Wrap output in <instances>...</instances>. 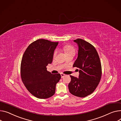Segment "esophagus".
<instances>
[{
    "instance_id": "34e87169",
    "label": "esophagus",
    "mask_w": 121,
    "mask_h": 121,
    "mask_svg": "<svg viewBox=\"0 0 121 121\" xmlns=\"http://www.w3.org/2000/svg\"><path fill=\"white\" fill-rule=\"evenodd\" d=\"M61 78H63L64 76H66V75L63 74V73H61Z\"/></svg>"
}]
</instances>
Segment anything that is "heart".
<instances>
[{"label": "heart", "mask_w": 121, "mask_h": 121, "mask_svg": "<svg viewBox=\"0 0 121 121\" xmlns=\"http://www.w3.org/2000/svg\"><path fill=\"white\" fill-rule=\"evenodd\" d=\"M63 49L64 52H65L66 54H70V53H75V50L74 48L70 45H65L63 47ZM56 53H57V51L55 50L53 53V56H55Z\"/></svg>", "instance_id": "heart-1"}]
</instances>
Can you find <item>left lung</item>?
<instances>
[{"instance_id": "1", "label": "left lung", "mask_w": 121, "mask_h": 121, "mask_svg": "<svg viewBox=\"0 0 121 121\" xmlns=\"http://www.w3.org/2000/svg\"><path fill=\"white\" fill-rule=\"evenodd\" d=\"M74 42L78 46V52L73 67L79 69V75L78 78L70 75L69 89L72 95L85 97L95 90L100 81L101 64L98 52L93 45L80 38L74 40Z\"/></svg>"}]
</instances>
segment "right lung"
Segmentation results:
<instances>
[{
  "label": "right lung",
  "instance_id": "right-lung-1",
  "mask_svg": "<svg viewBox=\"0 0 121 121\" xmlns=\"http://www.w3.org/2000/svg\"><path fill=\"white\" fill-rule=\"evenodd\" d=\"M58 42L40 39L31 43L24 52L21 63L22 81L28 91L39 99L53 96L56 85L61 79L59 73L53 74L46 66L52 61Z\"/></svg>",
  "mask_w": 121,
  "mask_h": 121
}]
</instances>
